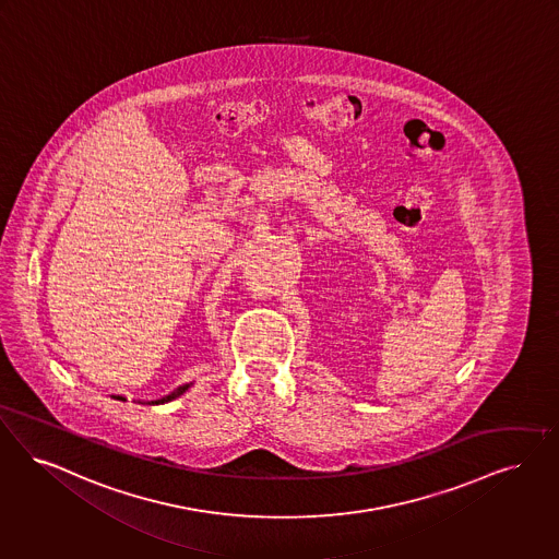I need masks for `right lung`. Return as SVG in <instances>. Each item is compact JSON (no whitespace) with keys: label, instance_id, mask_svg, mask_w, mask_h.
Listing matches in <instances>:
<instances>
[{"label":"right lung","instance_id":"1","mask_svg":"<svg viewBox=\"0 0 559 559\" xmlns=\"http://www.w3.org/2000/svg\"><path fill=\"white\" fill-rule=\"evenodd\" d=\"M193 382H185V384H180V386H177L173 393H168V395H164V397H159V400H156V402H147L150 405H159V403H168L173 402V400H177V397H180L185 391H189V386H191ZM114 400H120V402H127L122 395H112Z\"/></svg>","mask_w":559,"mask_h":559}]
</instances>
